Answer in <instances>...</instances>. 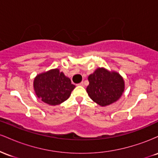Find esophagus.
<instances>
[{"instance_id":"esophagus-1","label":"esophagus","mask_w":158,"mask_h":158,"mask_svg":"<svg viewBox=\"0 0 158 158\" xmlns=\"http://www.w3.org/2000/svg\"><path fill=\"white\" fill-rule=\"evenodd\" d=\"M78 85H80V86H84V83H83V81H81V82L79 83V84H78Z\"/></svg>"}]
</instances>
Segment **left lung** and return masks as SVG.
I'll list each match as a JSON object with an SVG mask.
<instances>
[{"mask_svg":"<svg viewBox=\"0 0 158 158\" xmlns=\"http://www.w3.org/2000/svg\"><path fill=\"white\" fill-rule=\"evenodd\" d=\"M86 90L90 99L100 106H109L120 98L125 89L123 78L115 71L97 68L88 77Z\"/></svg>","mask_w":158,"mask_h":158,"instance_id":"obj_1","label":"left lung"}]
</instances>
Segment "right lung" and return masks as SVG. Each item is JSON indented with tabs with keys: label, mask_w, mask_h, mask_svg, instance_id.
I'll return each instance as SVG.
<instances>
[{
	"label": "right lung",
	"mask_w": 158,
	"mask_h": 158,
	"mask_svg": "<svg viewBox=\"0 0 158 158\" xmlns=\"http://www.w3.org/2000/svg\"><path fill=\"white\" fill-rule=\"evenodd\" d=\"M33 87L36 96L41 101L50 106H57L70 97L76 86L63 72L56 68L36 76Z\"/></svg>",
	"instance_id": "1"
}]
</instances>
